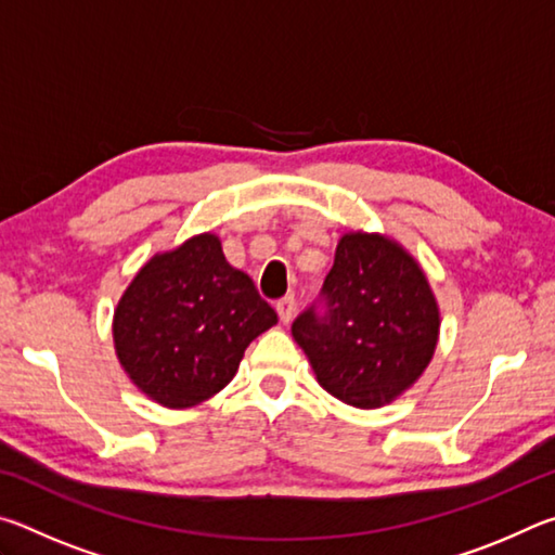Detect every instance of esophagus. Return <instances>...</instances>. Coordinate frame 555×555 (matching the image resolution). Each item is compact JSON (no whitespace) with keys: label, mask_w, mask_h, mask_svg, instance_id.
Here are the masks:
<instances>
[{"label":"esophagus","mask_w":555,"mask_h":555,"mask_svg":"<svg viewBox=\"0 0 555 555\" xmlns=\"http://www.w3.org/2000/svg\"><path fill=\"white\" fill-rule=\"evenodd\" d=\"M276 313H279V321L284 323V325H288L291 321H294V315H296V298L294 296H286V298L276 300Z\"/></svg>","instance_id":"1"}]
</instances>
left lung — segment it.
<instances>
[{
	"instance_id": "left-lung-1",
	"label": "left lung",
	"mask_w": 555,
	"mask_h": 555,
	"mask_svg": "<svg viewBox=\"0 0 555 555\" xmlns=\"http://www.w3.org/2000/svg\"><path fill=\"white\" fill-rule=\"evenodd\" d=\"M325 313H300L291 335L321 387L354 409H379L434 360L440 311L424 269L397 240L345 232L323 284Z\"/></svg>"
}]
</instances>
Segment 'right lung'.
<instances>
[{"instance_id": "right-lung-1", "label": "right lung", "mask_w": 555, "mask_h": 555, "mask_svg": "<svg viewBox=\"0 0 555 555\" xmlns=\"http://www.w3.org/2000/svg\"><path fill=\"white\" fill-rule=\"evenodd\" d=\"M244 271L212 232L158 251L131 279L112 318L115 352L139 391L191 409L228 387L257 335L276 325Z\"/></svg>"}]
</instances>
